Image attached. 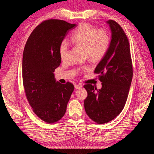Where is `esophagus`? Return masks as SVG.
Segmentation results:
<instances>
[{
    "mask_svg": "<svg viewBox=\"0 0 154 154\" xmlns=\"http://www.w3.org/2000/svg\"><path fill=\"white\" fill-rule=\"evenodd\" d=\"M74 87H75L76 89H78V88H81L82 87V85L81 84H76L74 85Z\"/></svg>",
    "mask_w": 154,
    "mask_h": 154,
    "instance_id": "1",
    "label": "esophagus"
}]
</instances>
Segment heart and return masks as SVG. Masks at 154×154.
<instances>
[{"mask_svg": "<svg viewBox=\"0 0 154 154\" xmlns=\"http://www.w3.org/2000/svg\"><path fill=\"white\" fill-rule=\"evenodd\" d=\"M73 44L84 49L85 54L92 61H99L104 57L110 45V36L105 29H97L94 26L82 23L71 37ZM69 45L63 40L59 46V54L62 60L67 57ZM83 67L82 70H85Z\"/></svg>", "mask_w": 154, "mask_h": 154, "instance_id": "obj_1", "label": "heart"}]
</instances>
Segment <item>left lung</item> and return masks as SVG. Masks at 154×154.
I'll use <instances>...</instances> for the list:
<instances>
[{
	"mask_svg": "<svg viewBox=\"0 0 154 154\" xmlns=\"http://www.w3.org/2000/svg\"><path fill=\"white\" fill-rule=\"evenodd\" d=\"M112 38L108 51L96 67L101 89L91 84L84 87L87 97L84 107L87 116L97 124L106 123L121 113L127 101L133 76L129 42L118 23L109 20Z\"/></svg>",
	"mask_w": 154,
	"mask_h": 154,
	"instance_id": "obj_1",
	"label": "left lung"
}]
</instances>
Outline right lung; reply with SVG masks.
Returning a JSON list of instances; mask_svg holds the SVG:
<instances>
[{
  "label": "right lung",
  "instance_id": "add662e5",
  "mask_svg": "<svg viewBox=\"0 0 154 154\" xmlns=\"http://www.w3.org/2000/svg\"><path fill=\"white\" fill-rule=\"evenodd\" d=\"M76 26L58 19L42 22L31 32L24 49L22 69L26 97L33 112L49 124L62 118L74 89L71 83L56 82L53 72L61 63L60 44Z\"/></svg>",
  "mask_w": 154,
  "mask_h": 154
}]
</instances>
